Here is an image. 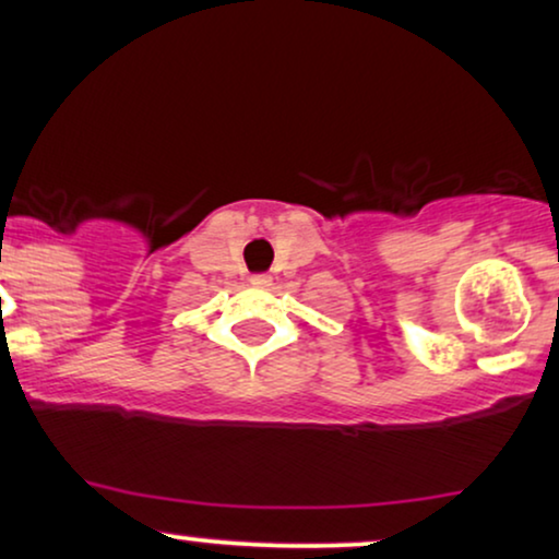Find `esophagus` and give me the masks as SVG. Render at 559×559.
I'll use <instances>...</instances> for the list:
<instances>
[{
  "instance_id": "obj_1",
  "label": "esophagus",
  "mask_w": 559,
  "mask_h": 559,
  "mask_svg": "<svg viewBox=\"0 0 559 559\" xmlns=\"http://www.w3.org/2000/svg\"><path fill=\"white\" fill-rule=\"evenodd\" d=\"M251 285L253 287H261V290H266V287L272 285V277H269V274H253Z\"/></svg>"
}]
</instances>
